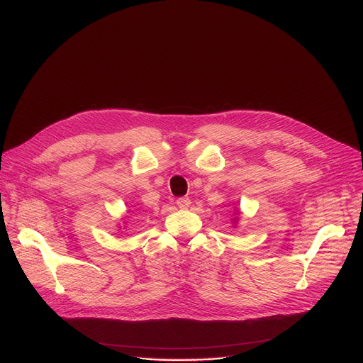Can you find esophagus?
<instances>
[{
	"instance_id": "esophagus-1",
	"label": "esophagus",
	"mask_w": 363,
	"mask_h": 363,
	"mask_svg": "<svg viewBox=\"0 0 363 363\" xmlns=\"http://www.w3.org/2000/svg\"><path fill=\"white\" fill-rule=\"evenodd\" d=\"M176 203H177V206H179L180 209H187V208L190 206V199H189V197H179V199L176 200Z\"/></svg>"
}]
</instances>
